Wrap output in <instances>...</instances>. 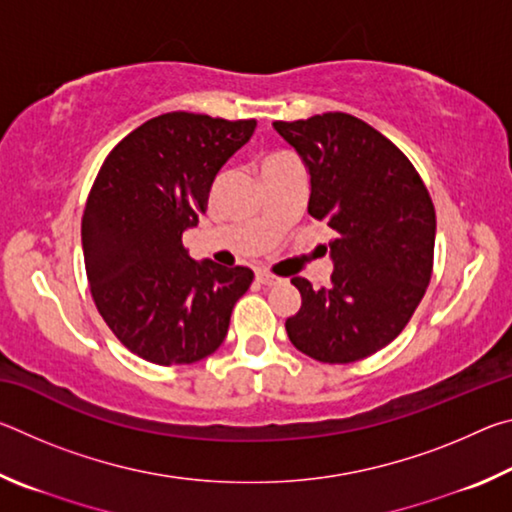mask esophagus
<instances>
[{"label":"esophagus","instance_id":"1","mask_svg":"<svg viewBox=\"0 0 512 512\" xmlns=\"http://www.w3.org/2000/svg\"><path fill=\"white\" fill-rule=\"evenodd\" d=\"M257 282L264 284V287H273V284L280 282V277H275L273 273H268V271H257Z\"/></svg>","mask_w":512,"mask_h":512}]
</instances>
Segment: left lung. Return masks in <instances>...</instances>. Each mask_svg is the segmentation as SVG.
Instances as JSON below:
<instances>
[{"instance_id": "1", "label": "left lung", "mask_w": 512, "mask_h": 512, "mask_svg": "<svg viewBox=\"0 0 512 512\" xmlns=\"http://www.w3.org/2000/svg\"><path fill=\"white\" fill-rule=\"evenodd\" d=\"M309 171V214L336 232L332 284L293 277L302 305L287 334L307 357L352 363L386 348L427 291L436 210L409 158L345 112L273 121Z\"/></svg>"}]
</instances>
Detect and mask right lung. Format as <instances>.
<instances>
[{
  "label": "right lung",
  "instance_id": "add662e5",
  "mask_svg": "<svg viewBox=\"0 0 512 512\" xmlns=\"http://www.w3.org/2000/svg\"><path fill=\"white\" fill-rule=\"evenodd\" d=\"M255 119L167 112L126 135L101 164L81 221L90 291L112 334L158 366L205 359L228 334L253 271L194 262L183 232L205 212L216 173Z\"/></svg>",
  "mask_w": 512,
  "mask_h": 512
}]
</instances>
